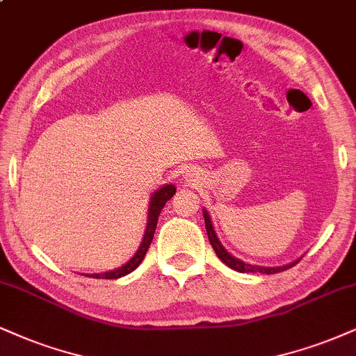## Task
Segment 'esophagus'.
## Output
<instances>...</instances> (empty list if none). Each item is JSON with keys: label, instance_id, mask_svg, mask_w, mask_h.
Returning a JSON list of instances; mask_svg holds the SVG:
<instances>
[{"label": "esophagus", "instance_id": "esophagus-1", "mask_svg": "<svg viewBox=\"0 0 356 356\" xmlns=\"http://www.w3.org/2000/svg\"><path fill=\"white\" fill-rule=\"evenodd\" d=\"M186 179H188V178H186ZM190 181H191V179H190Z\"/></svg>", "mask_w": 356, "mask_h": 356}]
</instances>
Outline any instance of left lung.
I'll use <instances>...</instances> for the list:
<instances>
[{
	"label": "left lung",
	"instance_id": "1",
	"mask_svg": "<svg viewBox=\"0 0 356 356\" xmlns=\"http://www.w3.org/2000/svg\"><path fill=\"white\" fill-rule=\"evenodd\" d=\"M203 216H204V225H206V232H208V238H209V243H211L214 252H216V256L221 259L222 262L227 267H231L232 270H238V272H261V274H277V272H282V270H287L291 269L297 264V262L300 261V259H296V261L289 262V264L285 266H277V267H264V266H254V264H249V262H244L241 261V259L234 257L231 252L226 251L225 245L221 244V241H219L216 231H214V226H213V221H211V216H209L208 209H203Z\"/></svg>",
	"mask_w": 356,
	"mask_h": 356
}]
</instances>
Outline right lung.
<instances>
[{
    "instance_id": "1",
    "label": "right lung",
    "mask_w": 356,
    "mask_h": 356,
    "mask_svg": "<svg viewBox=\"0 0 356 356\" xmlns=\"http://www.w3.org/2000/svg\"><path fill=\"white\" fill-rule=\"evenodd\" d=\"M175 193H177V188H175V185H163L161 188H158L155 193H153L152 198H150V203H148L147 229H145L143 239L138 245L137 252H135L124 266L117 267V269H113V270L100 272V274H84V275H90V277H94V279H120V277H124V275L130 274V272H134L135 269H137V267L142 264L145 254H147L148 248H150V244L153 241V234H155V229H156L158 216H160L161 209H163L166 201L171 200V196H173Z\"/></svg>"
}]
</instances>
